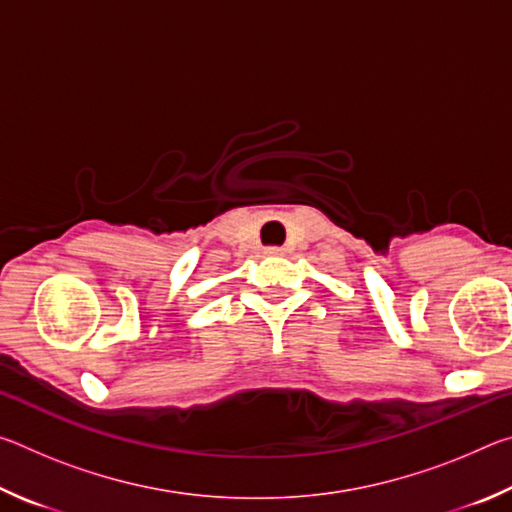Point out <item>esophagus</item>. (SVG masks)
<instances>
[{
    "label": "esophagus",
    "mask_w": 512,
    "mask_h": 512,
    "mask_svg": "<svg viewBox=\"0 0 512 512\" xmlns=\"http://www.w3.org/2000/svg\"><path fill=\"white\" fill-rule=\"evenodd\" d=\"M284 253H287V250L280 248V246H271V248H266V255H271V257H280V255H284Z\"/></svg>",
    "instance_id": "obj_1"
}]
</instances>
